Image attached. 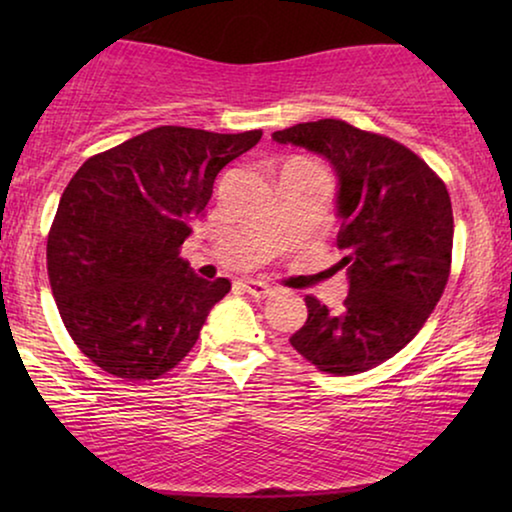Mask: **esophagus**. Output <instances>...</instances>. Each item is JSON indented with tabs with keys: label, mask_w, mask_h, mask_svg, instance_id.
I'll return each instance as SVG.
<instances>
[{
	"label": "esophagus",
	"mask_w": 512,
	"mask_h": 512,
	"mask_svg": "<svg viewBox=\"0 0 512 512\" xmlns=\"http://www.w3.org/2000/svg\"><path fill=\"white\" fill-rule=\"evenodd\" d=\"M242 286H244V291L254 298H265V296H270V293H275V286L263 282V279H244Z\"/></svg>",
	"instance_id": "1"
}]
</instances>
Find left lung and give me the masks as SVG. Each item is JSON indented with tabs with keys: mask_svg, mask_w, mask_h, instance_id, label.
Here are the masks:
<instances>
[{
	"mask_svg": "<svg viewBox=\"0 0 512 512\" xmlns=\"http://www.w3.org/2000/svg\"><path fill=\"white\" fill-rule=\"evenodd\" d=\"M272 139L333 167L342 251L335 268H345L349 282L340 312L307 296V321L289 342L324 373H366L401 352L443 296L454 235L450 193L403 144L345 121L298 123Z\"/></svg>",
	"mask_w": 512,
	"mask_h": 512,
	"instance_id": "obj_1",
	"label": "left lung"
}]
</instances>
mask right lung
<instances>
[{
	"mask_svg": "<svg viewBox=\"0 0 512 512\" xmlns=\"http://www.w3.org/2000/svg\"><path fill=\"white\" fill-rule=\"evenodd\" d=\"M261 135L160 125L79 167L60 198L46 261L60 317L95 366L156 380L191 352L230 282L195 275L179 247L216 174Z\"/></svg>",
	"mask_w": 512,
	"mask_h": 512,
	"instance_id": "add662e5",
	"label": "right lung"
}]
</instances>
